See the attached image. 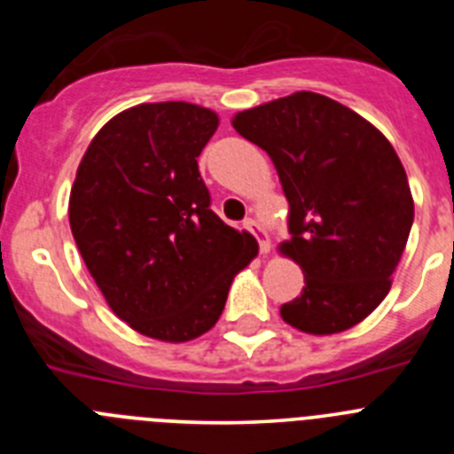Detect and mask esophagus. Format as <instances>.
<instances>
[{
  "mask_svg": "<svg viewBox=\"0 0 454 454\" xmlns=\"http://www.w3.org/2000/svg\"><path fill=\"white\" fill-rule=\"evenodd\" d=\"M243 227L259 240V252H262V254H268V252H270V239H268V231L263 230L262 224L256 223V220L247 218L246 223H243Z\"/></svg>",
  "mask_w": 454,
  "mask_h": 454,
  "instance_id": "1",
  "label": "esophagus"
}]
</instances>
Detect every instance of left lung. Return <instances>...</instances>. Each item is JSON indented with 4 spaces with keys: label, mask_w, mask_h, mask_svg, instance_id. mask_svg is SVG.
<instances>
[{
    "label": "left lung",
    "mask_w": 454,
    "mask_h": 454,
    "mask_svg": "<svg viewBox=\"0 0 454 454\" xmlns=\"http://www.w3.org/2000/svg\"><path fill=\"white\" fill-rule=\"evenodd\" d=\"M268 152L288 200L279 252L304 272L279 314L307 334H339L387 298L414 223L407 172L368 120L318 92L300 90L231 120Z\"/></svg>",
    "instance_id": "8db88e82"
}]
</instances>
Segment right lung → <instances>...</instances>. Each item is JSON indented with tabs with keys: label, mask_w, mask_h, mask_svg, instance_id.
<instances>
[{
	"label": "right lung",
	"mask_w": 454,
	"mask_h": 454,
	"mask_svg": "<svg viewBox=\"0 0 454 454\" xmlns=\"http://www.w3.org/2000/svg\"><path fill=\"white\" fill-rule=\"evenodd\" d=\"M218 129L188 102L131 106L90 140L70 192V230L108 307L166 343L218 323L236 272L256 256L247 231L211 211L198 156Z\"/></svg>",
	"instance_id": "obj_1"
}]
</instances>
